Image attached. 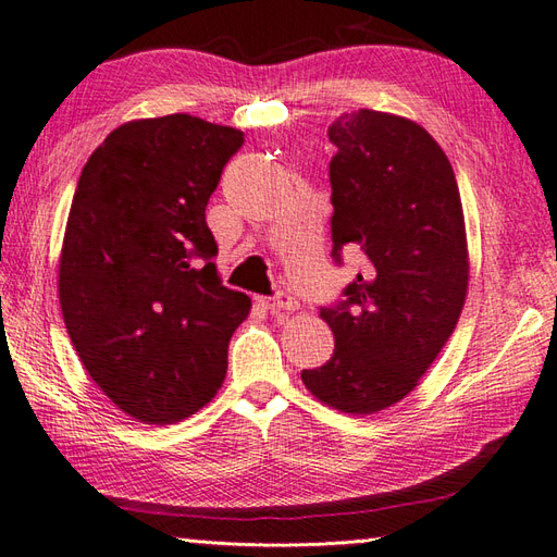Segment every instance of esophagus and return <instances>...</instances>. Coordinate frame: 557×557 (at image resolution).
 I'll return each mask as SVG.
<instances>
[{
    "mask_svg": "<svg viewBox=\"0 0 557 557\" xmlns=\"http://www.w3.org/2000/svg\"><path fill=\"white\" fill-rule=\"evenodd\" d=\"M264 305H267V308H269L271 312H290V310L298 308V300H295L290 293L278 290V293L274 295V298H267Z\"/></svg>",
    "mask_w": 557,
    "mask_h": 557,
    "instance_id": "obj_1",
    "label": "esophagus"
}]
</instances>
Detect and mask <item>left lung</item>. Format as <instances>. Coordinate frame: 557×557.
I'll list each match as a JSON object with an SVG mask.
<instances>
[{
	"label": "left lung",
	"instance_id": "8db88e82",
	"mask_svg": "<svg viewBox=\"0 0 557 557\" xmlns=\"http://www.w3.org/2000/svg\"><path fill=\"white\" fill-rule=\"evenodd\" d=\"M326 134L332 257L342 267L344 247L360 249L362 271L320 308L334 354L302 382L338 411L374 413L413 392L457 326L469 286L461 197L421 124L358 110Z\"/></svg>",
	"mask_w": 557,
	"mask_h": 557
}]
</instances>
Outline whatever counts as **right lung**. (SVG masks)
Returning <instances> with one entry per match:
<instances>
[{
	"mask_svg": "<svg viewBox=\"0 0 557 557\" xmlns=\"http://www.w3.org/2000/svg\"><path fill=\"white\" fill-rule=\"evenodd\" d=\"M245 134L191 115L136 120L82 170L60 305L84 368L141 423L191 416L223 384L249 298L221 286L207 203Z\"/></svg>",
	"mask_w": 557,
	"mask_h": 557,
	"instance_id": "obj_1",
	"label": "right lung"
}]
</instances>
